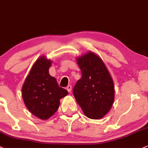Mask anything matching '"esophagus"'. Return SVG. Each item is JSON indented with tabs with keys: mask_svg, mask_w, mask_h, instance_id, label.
Listing matches in <instances>:
<instances>
[{
	"mask_svg": "<svg viewBox=\"0 0 148 148\" xmlns=\"http://www.w3.org/2000/svg\"><path fill=\"white\" fill-rule=\"evenodd\" d=\"M66 90H67L68 92H70L71 91V85H69L66 86Z\"/></svg>",
	"mask_w": 148,
	"mask_h": 148,
	"instance_id": "esophagus-1",
	"label": "esophagus"
}]
</instances>
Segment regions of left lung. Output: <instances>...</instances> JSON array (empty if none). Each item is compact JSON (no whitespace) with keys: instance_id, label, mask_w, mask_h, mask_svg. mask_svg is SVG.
<instances>
[{"instance_id":"obj_1","label":"left lung","mask_w":148,"mask_h":148,"mask_svg":"<svg viewBox=\"0 0 148 148\" xmlns=\"http://www.w3.org/2000/svg\"><path fill=\"white\" fill-rule=\"evenodd\" d=\"M82 77L73 88L77 103L87 117L100 119L111 109L114 87L104 62L92 52L78 58Z\"/></svg>"}]
</instances>
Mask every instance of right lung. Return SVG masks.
<instances>
[{"instance_id":"1","label":"right lung","mask_w":148,"mask_h":148,"mask_svg":"<svg viewBox=\"0 0 148 148\" xmlns=\"http://www.w3.org/2000/svg\"><path fill=\"white\" fill-rule=\"evenodd\" d=\"M50 65V60L40 57L32 66L22 89L27 109L41 119L54 114L60 106V100L68 94L67 90L58 86L56 78L49 74Z\"/></svg>"}]
</instances>
